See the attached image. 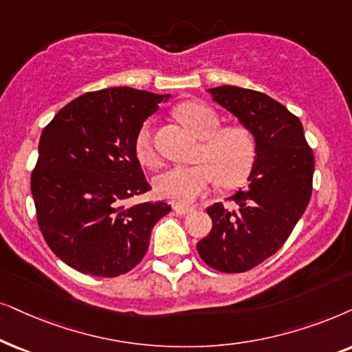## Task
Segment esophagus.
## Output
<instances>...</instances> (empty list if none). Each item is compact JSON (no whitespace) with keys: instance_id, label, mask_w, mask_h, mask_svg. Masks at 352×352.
Instances as JSON below:
<instances>
[{"instance_id":"obj_1","label":"esophagus","mask_w":352,"mask_h":352,"mask_svg":"<svg viewBox=\"0 0 352 352\" xmlns=\"http://www.w3.org/2000/svg\"><path fill=\"white\" fill-rule=\"evenodd\" d=\"M173 210H175V212L179 215H186V214H190L191 210H193V208H190V206H175Z\"/></svg>"}]
</instances>
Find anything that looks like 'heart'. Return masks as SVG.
Returning a JSON list of instances; mask_svg holds the SVG:
<instances>
[{"instance_id":"obj_1","label":"heart","mask_w":352,"mask_h":352,"mask_svg":"<svg viewBox=\"0 0 352 352\" xmlns=\"http://www.w3.org/2000/svg\"><path fill=\"white\" fill-rule=\"evenodd\" d=\"M177 117L203 142L196 156L201 164L168 167L156 175L154 188L162 199L188 204L206 193L212 180L220 186H233L246 179L256 159V143L250 130L241 125L222 129L217 112L201 102H185L177 109ZM135 151L140 161H156L148 124L135 138Z\"/></svg>"}]
</instances>
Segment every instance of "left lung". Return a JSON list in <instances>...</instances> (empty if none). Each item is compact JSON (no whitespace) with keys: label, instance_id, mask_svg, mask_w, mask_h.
Segmentation results:
<instances>
[{"label":"left lung","instance_id":"left-lung-1","mask_svg":"<svg viewBox=\"0 0 352 352\" xmlns=\"http://www.w3.org/2000/svg\"><path fill=\"white\" fill-rule=\"evenodd\" d=\"M208 93L256 143L246 190L232 196V208L217 203L206 209L212 228L196 245L212 269L238 274L275 254L293 232L311 199L314 154L301 120L274 98L232 85Z\"/></svg>","mask_w":352,"mask_h":352}]
</instances>
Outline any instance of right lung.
<instances>
[{
  "mask_svg": "<svg viewBox=\"0 0 352 352\" xmlns=\"http://www.w3.org/2000/svg\"><path fill=\"white\" fill-rule=\"evenodd\" d=\"M170 95L130 87L75 98L43 129L32 196L51 251L91 277H119L146 254L162 201L125 206L151 190L135 151L143 122Z\"/></svg>",
  "mask_w": 352,
  "mask_h": 352,
  "instance_id": "obj_1",
  "label": "right lung"
}]
</instances>
